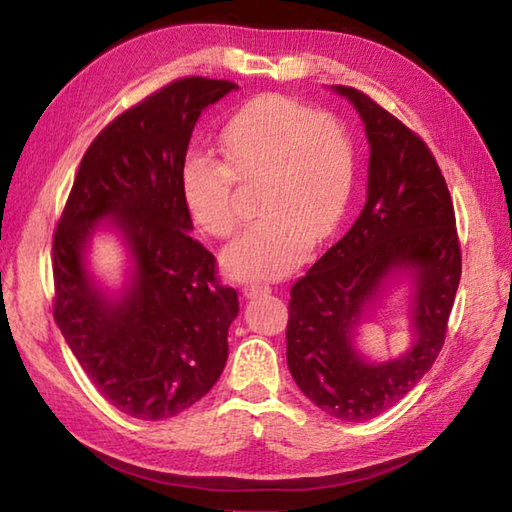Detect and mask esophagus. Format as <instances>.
I'll return each instance as SVG.
<instances>
[{
    "label": "esophagus",
    "instance_id": "1",
    "mask_svg": "<svg viewBox=\"0 0 512 512\" xmlns=\"http://www.w3.org/2000/svg\"><path fill=\"white\" fill-rule=\"evenodd\" d=\"M269 291H271V287L260 285V282H249V285L243 287L245 298H256V295H263V293H269Z\"/></svg>",
    "mask_w": 512,
    "mask_h": 512
}]
</instances>
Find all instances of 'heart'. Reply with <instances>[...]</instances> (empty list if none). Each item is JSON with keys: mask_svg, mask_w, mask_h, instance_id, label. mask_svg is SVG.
Segmentation results:
<instances>
[{"mask_svg": "<svg viewBox=\"0 0 512 512\" xmlns=\"http://www.w3.org/2000/svg\"><path fill=\"white\" fill-rule=\"evenodd\" d=\"M225 162L190 151L179 170L190 217L214 238L238 225V186L263 181L256 192L260 219L223 252L227 274L267 280L302 263L311 241L342 221L357 177V153L335 118L300 100L269 94L245 102L221 131Z\"/></svg>", "mask_w": 512, "mask_h": 512, "instance_id": "obj_1", "label": "heart"}]
</instances>
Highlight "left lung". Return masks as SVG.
<instances>
[{
	"mask_svg": "<svg viewBox=\"0 0 512 512\" xmlns=\"http://www.w3.org/2000/svg\"><path fill=\"white\" fill-rule=\"evenodd\" d=\"M366 124L368 195L357 221L291 287L287 363L306 399L348 423L390 410L434 366L462 274L447 181L423 138L355 87L335 85ZM415 282V346L374 364L354 348L356 326L384 278Z\"/></svg>",
	"mask_w": 512,
	"mask_h": 512,
	"instance_id": "obj_1",
	"label": "left lung"
}]
</instances>
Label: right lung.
<instances>
[{
	"instance_id": "right-lung-1",
	"label": "right lung",
	"mask_w": 512,
	"mask_h": 512,
	"mask_svg": "<svg viewBox=\"0 0 512 512\" xmlns=\"http://www.w3.org/2000/svg\"><path fill=\"white\" fill-rule=\"evenodd\" d=\"M232 89L188 76L120 113L89 144L56 225L54 322L98 392L133 418L188 410L225 368L238 295L190 236L179 170L201 111ZM105 218L134 260L120 296L96 288L84 263Z\"/></svg>"
}]
</instances>
